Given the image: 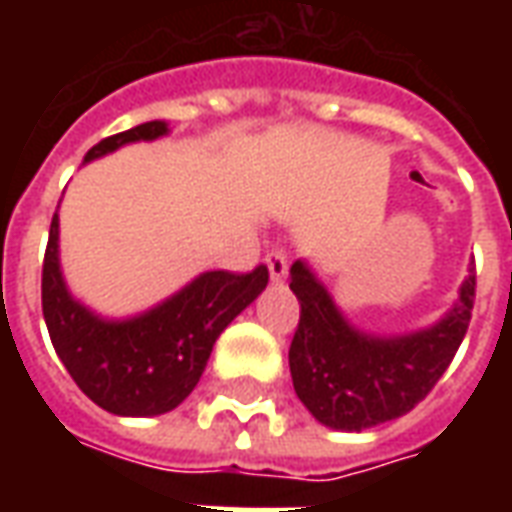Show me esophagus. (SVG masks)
I'll return each mask as SVG.
<instances>
[{"label":"esophagus","instance_id":"1","mask_svg":"<svg viewBox=\"0 0 512 512\" xmlns=\"http://www.w3.org/2000/svg\"><path fill=\"white\" fill-rule=\"evenodd\" d=\"M266 263H268V274H271V279H274V282L288 277V268H290L288 252H285L282 246H274V249L268 252Z\"/></svg>","mask_w":512,"mask_h":512}]
</instances>
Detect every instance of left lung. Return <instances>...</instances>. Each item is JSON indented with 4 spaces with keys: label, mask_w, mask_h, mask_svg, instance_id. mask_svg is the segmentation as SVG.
I'll list each match as a JSON object with an SVG mask.
<instances>
[{
    "label": "left lung",
    "mask_w": 512,
    "mask_h": 512,
    "mask_svg": "<svg viewBox=\"0 0 512 512\" xmlns=\"http://www.w3.org/2000/svg\"><path fill=\"white\" fill-rule=\"evenodd\" d=\"M477 277L463 282L450 315L428 332L367 337L348 326L332 296L304 263L290 268V290L301 304L290 343L293 389L310 414L337 430L376 428L408 414L439 384L472 321Z\"/></svg>",
    "instance_id": "1"
}]
</instances>
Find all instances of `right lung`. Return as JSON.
Masks as SVG:
<instances>
[{
    "label": "right lung",
    "mask_w": 512,
    "mask_h": 512,
    "mask_svg": "<svg viewBox=\"0 0 512 512\" xmlns=\"http://www.w3.org/2000/svg\"><path fill=\"white\" fill-rule=\"evenodd\" d=\"M164 134L167 123H142L101 139L87 150L84 161L112 153L126 142ZM57 235L60 224L54 211L40 279L51 345L84 395L120 417H156L180 406L200 381L216 337L268 285L266 266L246 274L208 271L156 310L134 321L109 323L84 310L65 290Z\"/></svg>",
    "instance_id": "right-lung-1"
}]
</instances>
